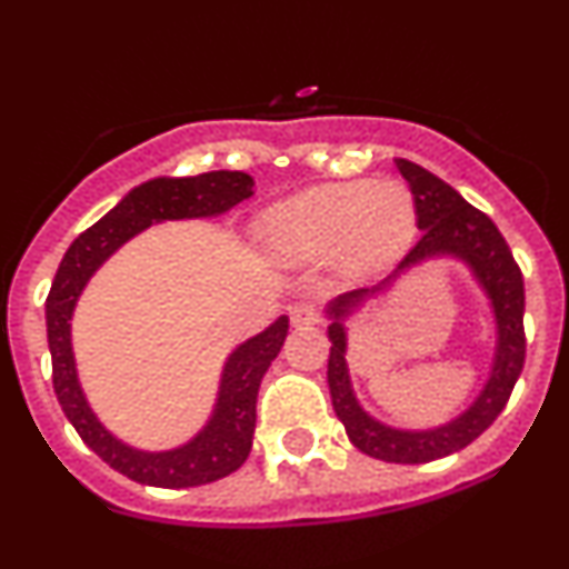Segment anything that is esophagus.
<instances>
[{
  "label": "esophagus",
  "instance_id": "34e87169",
  "mask_svg": "<svg viewBox=\"0 0 569 569\" xmlns=\"http://www.w3.org/2000/svg\"><path fill=\"white\" fill-rule=\"evenodd\" d=\"M319 317H321V308L317 300H302L291 308V321H295V327L317 325Z\"/></svg>",
  "mask_w": 569,
  "mask_h": 569
}]
</instances>
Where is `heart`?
<instances>
[{
  "mask_svg": "<svg viewBox=\"0 0 569 569\" xmlns=\"http://www.w3.org/2000/svg\"><path fill=\"white\" fill-rule=\"evenodd\" d=\"M263 244L283 261L338 256L352 274L393 263L416 237V203L399 181H336L272 206L258 222Z\"/></svg>",
  "mask_w": 569,
  "mask_h": 569,
  "instance_id": "obj_1",
  "label": "heart"
}]
</instances>
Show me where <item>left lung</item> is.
Wrapping results in <instances>:
<instances>
[{"label": "left lung", "mask_w": 569, "mask_h": 569, "mask_svg": "<svg viewBox=\"0 0 569 569\" xmlns=\"http://www.w3.org/2000/svg\"><path fill=\"white\" fill-rule=\"evenodd\" d=\"M396 168L410 183L421 239L401 258L391 278L382 280L375 289L347 291L327 306V317H330L327 336L332 341L330 360H327V386H330L332 410L347 429L355 449L382 462L421 465L455 455L473 443L507 407L526 360V295L523 274L515 263L512 250L485 211L473 209L455 187L423 170L421 164L396 159ZM429 257H460L475 272L497 317V358L493 359L491 380L475 405L449 425L435 430H393L369 417L351 391L342 319L351 316L366 299L381 293L399 273Z\"/></svg>", "instance_id": "1"}]
</instances>
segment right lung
Returning <instances> with one entry per match:
<instances>
[{
  "mask_svg": "<svg viewBox=\"0 0 569 569\" xmlns=\"http://www.w3.org/2000/svg\"><path fill=\"white\" fill-rule=\"evenodd\" d=\"M252 194V178L242 170H211L187 178H151L131 189L112 211L96 226L79 233L62 256L49 297H46V336L51 352V380L62 412L79 438L104 460L109 468L140 485L151 487H198L222 479L242 468L252 449L256 432V399L269 363L278 358L289 332V317L274 319L258 336L239 343L222 369L217 405L206 427L170 451H142L114 438L96 418L84 399L77 377V360L71 347V319L79 295L96 269L120 244L146 231L153 222L198 220V217L226 214Z\"/></svg>",
  "mask_w": 569,
  "mask_h": 569,
  "instance_id": "obj_1",
  "label": "right lung"
}]
</instances>
